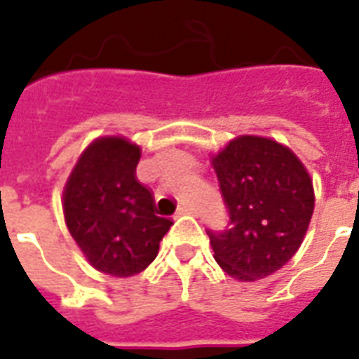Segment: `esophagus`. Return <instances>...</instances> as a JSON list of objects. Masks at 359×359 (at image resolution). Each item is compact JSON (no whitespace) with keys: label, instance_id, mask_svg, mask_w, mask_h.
Wrapping results in <instances>:
<instances>
[{"label":"esophagus","instance_id":"esophagus-1","mask_svg":"<svg viewBox=\"0 0 359 359\" xmlns=\"http://www.w3.org/2000/svg\"><path fill=\"white\" fill-rule=\"evenodd\" d=\"M196 210H194V207H190V205H182V207H179V210H177V218L179 216H184V214H194Z\"/></svg>","mask_w":359,"mask_h":359}]
</instances>
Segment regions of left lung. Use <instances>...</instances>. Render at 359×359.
<instances>
[{
  "mask_svg": "<svg viewBox=\"0 0 359 359\" xmlns=\"http://www.w3.org/2000/svg\"><path fill=\"white\" fill-rule=\"evenodd\" d=\"M229 227L207 231L214 259L238 281H257L292 259L306 236L315 194L300 158L270 137L240 135L212 156Z\"/></svg>",
  "mask_w": 359,
  "mask_h": 359,
  "instance_id": "8db88e82",
  "label": "left lung"
}]
</instances>
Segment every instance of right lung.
Segmentation results:
<instances>
[{
  "mask_svg": "<svg viewBox=\"0 0 359 359\" xmlns=\"http://www.w3.org/2000/svg\"><path fill=\"white\" fill-rule=\"evenodd\" d=\"M141 149L126 137H98L81 152L63 191L65 222L98 272L128 278L158 255L173 222L160 218L135 177Z\"/></svg>",
  "mask_w": 359,
  "mask_h": 359,
  "instance_id": "1",
  "label": "right lung"
}]
</instances>
